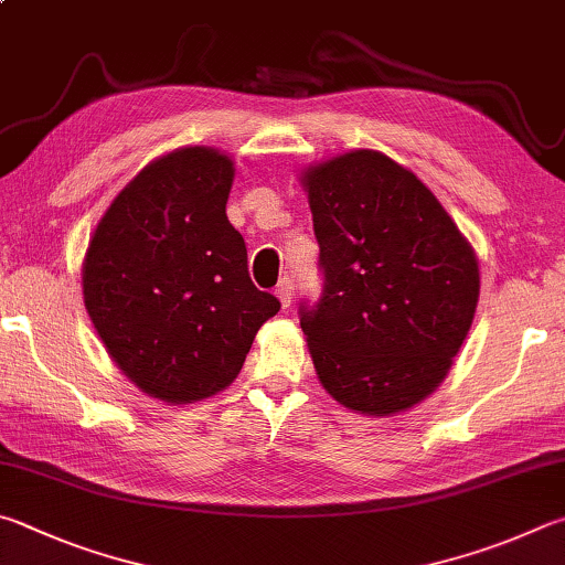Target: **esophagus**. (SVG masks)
<instances>
[{"label":"esophagus","mask_w":565,"mask_h":565,"mask_svg":"<svg viewBox=\"0 0 565 565\" xmlns=\"http://www.w3.org/2000/svg\"><path fill=\"white\" fill-rule=\"evenodd\" d=\"M276 296H279V301H281L284 309H289L291 299H294V281H291V276H284V279L276 284Z\"/></svg>","instance_id":"1"}]
</instances>
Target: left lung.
<instances>
[{"label": "left lung", "instance_id": "1", "mask_svg": "<svg viewBox=\"0 0 565 565\" xmlns=\"http://www.w3.org/2000/svg\"><path fill=\"white\" fill-rule=\"evenodd\" d=\"M321 296L299 303L316 373L365 415L443 383L479 301V264L443 204L383 152L353 150L303 178Z\"/></svg>", "mask_w": 565, "mask_h": 565}]
</instances>
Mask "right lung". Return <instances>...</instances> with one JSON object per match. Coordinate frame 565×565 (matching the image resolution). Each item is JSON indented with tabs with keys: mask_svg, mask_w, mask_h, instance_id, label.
<instances>
[{
	"mask_svg": "<svg viewBox=\"0 0 565 565\" xmlns=\"http://www.w3.org/2000/svg\"><path fill=\"white\" fill-rule=\"evenodd\" d=\"M232 160L180 148L122 190L88 244L84 299L100 341L142 393L192 403L227 387L281 309L249 276L227 220Z\"/></svg>",
	"mask_w": 565,
	"mask_h": 565,
	"instance_id": "right-lung-1",
	"label": "right lung"
}]
</instances>
